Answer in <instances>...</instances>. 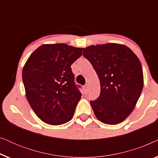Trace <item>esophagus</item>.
<instances>
[{
  "label": "esophagus",
  "instance_id": "esophagus-1",
  "mask_svg": "<svg viewBox=\"0 0 158 158\" xmlns=\"http://www.w3.org/2000/svg\"><path fill=\"white\" fill-rule=\"evenodd\" d=\"M84 88H85V92H88V90H89V85H88V84H85V86H84Z\"/></svg>",
  "mask_w": 158,
  "mask_h": 158
}]
</instances>
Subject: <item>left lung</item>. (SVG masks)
<instances>
[{"instance_id": "left-lung-1", "label": "left lung", "mask_w": 158, "mask_h": 158, "mask_svg": "<svg viewBox=\"0 0 158 158\" xmlns=\"http://www.w3.org/2000/svg\"><path fill=\"white\" fill-rule=\"evenodd\" d=\"M83 56L92 64L101 85L100 96L90 103L96 118L106 124H117L135 109L144 85L141 62L124 44L91 45Z\"/></svg>"}]
</instances>
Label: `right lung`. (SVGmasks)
<instances>
[{
    "instance_id": "1",
    "label": "right lung",
    "mask_w": 158,
    "mask_h": 158,
    "mask_svg": "<svg viewBox=\"0 0 158 158\" xmlns=\"http://www.w3.org/2000/svg\"><path fill=\"white\" fill-rule=\"evenodd\" d=\"M83 48L66 44H43L30 55L22 71L26 96L42 122L60 125L73 118L81 93L71 65Z\"/></svg>"
}]
</instances>
